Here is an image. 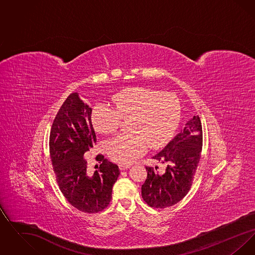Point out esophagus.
Returning a JSON list of instances; mask_svg holds the SVG:
<instances>
[{"label":"esophagus","mask_w":255,"mask_h":255,"mask_svg":"<svg viewBox=\"0 0 255 255\" xmlns=\"http://www.w3.org/2000/svg\"><path fill=\"white\" fill-rule=\"evenodd\" d=\"M119 166H120V169L121 170H126L131 167L130 164H123V163H121Z\"/></svg>","instance_id":"esophagus-1"}]
</instances>
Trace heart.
Instances as JSON below:
<instances>
[{
  "mask_svg": "<svg viewBox=\"0 0 255 255\" xmlns=\"http://www.w3.org/2000/svg\"><path fill=\"white\" fill-rule=\"evenodd\" d=\"M114 108L97 104L92 113V122L98 133L115 132L121 118L128 119L129 133L112 137L106 150L112 159L128 164L144 154L148 147L163 145L176 130L180 121V102L170 93L141 87L123 90L112 98Z\"/></svg>",
  "mask_w": 255,
  "mask_h": 255,
  "instance_id": "obj_1",
  "label": "heart"
}]
</instances>
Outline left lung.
Returning a JSON list of instances; mask_svg holds the SVG:
<instances>
[{"label": "left lung", "mask_w": 255, "mask_h": 255, "mask_svg": "<svg viewBox=\"0 0 255 255\" xmlns=\"http://www.w3.org/2000/svg\"><path fill=\"white\" fill-rule=\"evenodd\" d=\"M203 146V130L199 116L186 122L183 129L153 158L165 165L146 166L147 179L141 196L151 207L165 208L179 203L188 193L198 167Z\"/></svg>", "instance_id": "obj_1"}]
</instances>
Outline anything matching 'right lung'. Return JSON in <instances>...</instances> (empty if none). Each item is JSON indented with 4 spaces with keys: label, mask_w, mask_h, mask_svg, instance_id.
<instances>
[{
    "label": "right lung",
    "mask_w": 255,
    "mask_h": 255,
    "mask_svg": "<svg viewBox=\"0 0 255 255\" xmlns=\"http://www.w3.org/2000/svg\"><path fill=\"white\" fill-rule=\"evenodd\" d=\"M97 135L92 124V108L77 93L62 104L49 134V154L61 192L80 211L97 213L109 206L112 189L120 168L98 155L99 165L89 169L86 153L94 147Z\"/></svg>",
    "instance_id": "1"
}]
</instances>
